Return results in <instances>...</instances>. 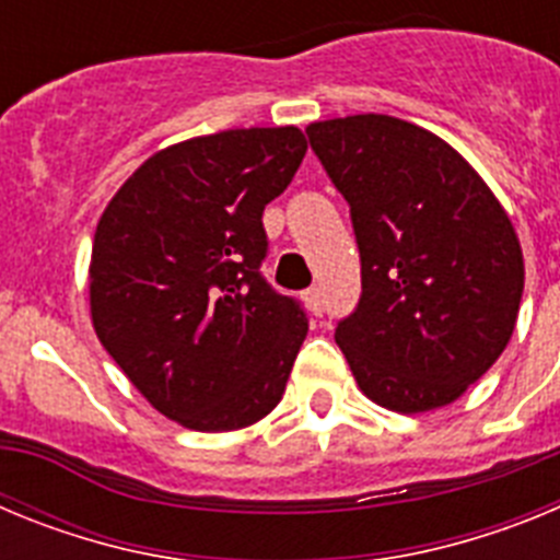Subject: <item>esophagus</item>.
<instances>
[{
	"label": "esophagus",
	"instance_id": "obj_1",
	"mask_svg": "<svg viewBox=\"0 0 560 560\" xmlns=\"http://www.w3.org/2000/svg\"><path fill=\"white\" fill-rule=\"evenodd\" d=\"M305 303H308V308L314 311V314H323V308H325L323 289H308V291H305Z\"/></svg>",
	"mask_w": 560,
	"mask_h": 560
}]
</instances>
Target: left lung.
<instances>
[{
	"label": "left lung",
	"instance_id": "1",
	"mask_svg": "<svg viewBox=\"0 0 560 560\" xmlns=\"http://www.w3.org/2000/svg\"><path fill=\"white\" fill-rule=\"evenodd\" d=\"M350 205L361 296L336 325L355 384L393 412L446 407L511 341L524 257L491 187L438 133L387 114L305 128Z\"/></svg>",
	"mask_w": 560,
	"mask_h": 560
}]
</instances>
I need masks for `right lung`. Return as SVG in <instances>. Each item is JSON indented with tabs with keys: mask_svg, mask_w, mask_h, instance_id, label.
Returning a JSON list of instances; mask_svg holds the SVG:
<instances>
[{
	"mask_svg": "<svg viewBox=\"0 0 560 560\" xmlns=\"http://www.w3.org/2000/svg\"><path fill=\"white\" fill-rule=\"evenodd\" d=\"M305 151L294 126L192 137L142 162L97 221V339L182 427L244 429L283 398L308 316L260 275L264 210Z\"/></svg>",
	"mask_w": 560,
	"mask_h": 560,
	"instance_id": "right-lung-1",
	"label": "right lung"
}]
</instances>
